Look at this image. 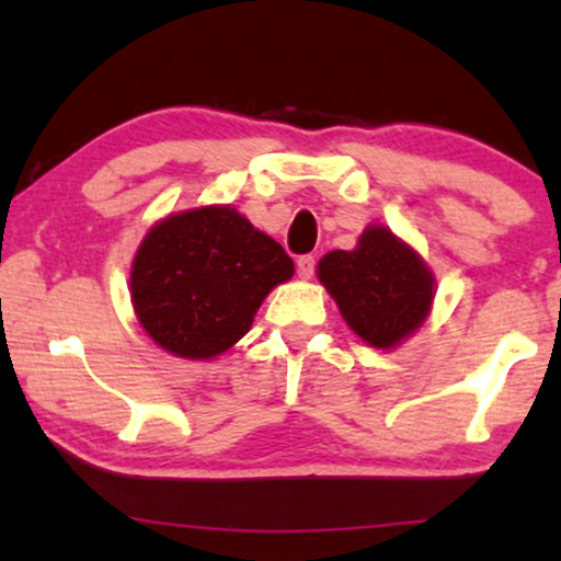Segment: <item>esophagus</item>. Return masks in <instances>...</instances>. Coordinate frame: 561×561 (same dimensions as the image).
<instances>
[{
  "label": "esophagus",
  "mask_w": 561,
  "mask_h": 561,
  "mask_svg": "<svg viewBox=\"0 0 561 561\" xmlns=\"http://www.w3.org/2000/svg\"><path fill=\"white\" fill-rule=\"evenodd\" d=\"M314 266H317V260H314L312 254H301L299 260H297V274H299V279H312Z\"/></svg>",
  "instance_id": "esophagus-1"
}]
</instances>
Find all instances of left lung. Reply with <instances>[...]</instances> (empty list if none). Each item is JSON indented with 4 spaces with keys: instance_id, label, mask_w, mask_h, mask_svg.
<instances>
[{
    "instance_id": "left-lung-1",
    "label": "left lung",
    "mask_w": 561,
    "mask_h": 561,
    "mask_svg": "<svg viewBox=\"0 0 561 561\" xmlns=\"http://www.w3.org/2000/svg\"><path fill=\"white\" fill-rule=\"evenodd\" d=\"M317 277L346 327L377 350H394L420 329L434 305V274L392 229L369 225L354 249H334Z\"/></svg>"
}]
</instances>
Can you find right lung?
<instances>
[{
    "instance_id": "right-lung-1",
    "label": "right lung",
    "mask_w": 561,
    "mask_h": 561,
    "mask_svg": "<svg viewBox=\"0 0 561 561\" xmlns=\"http://www.w3.org/2000/svg\"><path fill=\"white\" fill-rule=\"evenodd\" d=\"M295 262L229 204L159 219L129 272L135 314L154 344L182 359H215L249 332L256 309Z\"/></svg>"
}]
</instances>
